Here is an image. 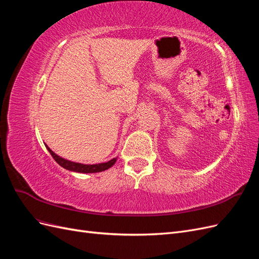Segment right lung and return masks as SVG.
<instances>
[{
  "mask_svg": "<svg viewBox=\"0 0 259 259\" xmlns=\"http://www.w3.org/2000/svg\"><path fill=\"white\" fill-rule=\"evenodd\" d=\"M46 146V145H45ZM48 150L52 154L54 160L56 161L61 167H64L68 170H72V171H77V173H98V171H103L108 168H110L113 164L116 162V158L105 162V163H99V164H92V165H89V164H81V163H76V162H71L60 158L59 155L56 153H54L49 146H46Z\"/></svg>",
  "mask_w": 259,
  "mask_h": 259,
  "instance_id": "add662e5",
  "label": "right lung"
}]
</instances>
